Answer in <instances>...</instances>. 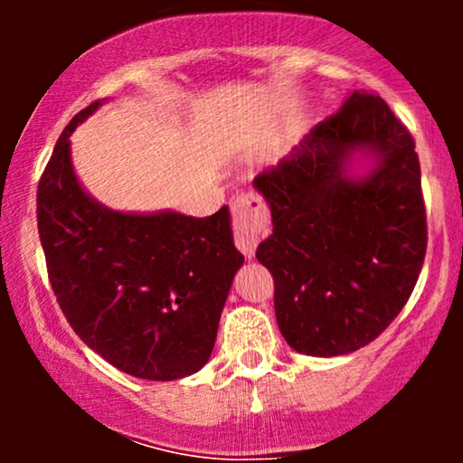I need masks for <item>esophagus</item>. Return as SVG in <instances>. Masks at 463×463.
<instances>
[{
  "label": "esophagus",
  "mask_w": 463,
  "mask_h": 463,
  "mask_svg": "<svg viewBox=\"0 0 463 463\" xmlns=\"http://www.w3.org/2000/svg\"><path fill=\"white\" fill-rule=\"evenodd\" d=\"M232 232L235 246L246 257H252L261 235L269 228V209L257 191H241L231 198Z\"/></svg>",
  "instance_id": "34e87169"
}]
</instances>
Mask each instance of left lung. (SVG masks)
I'll return each mask as SVG.
<instances>
[{"label": "left lung", "instance_id": "left-lung-1", "mask_svg": "<svg viewBox=\"0 0 463 463\" xmlns=\"http://www.w3.org/2000/svg\"><path fill=\"white\" fill-rule=\"evenodd\" d=\"M380 158L350 181L354 149ZM274 231L257 259L274 279L285 342L311 357L368 346L407 305L427 254L420 161L411 132L383 98L354 91L289 156L254 178Z\"/></svg>", "mask_w": 463, "mask_h": 463}]
</instances>
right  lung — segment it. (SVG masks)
<instances>
[{
    "label": "right lung",
    "instance_id": "add662e5",
    "mask_svg": "<svg viewBox=\"0 0 463 463\" xmlns=\"http://www.w3.org/2000/svg\"><path fill=\"white\" fill-rule=\"evenodd\" d=\"M62 130L36 191L47 276L76 335L121 372L150 381L194 374L211 357L243 254L228 206L209 217L104 209L73 176Z\"/></svg>",
    "mask_w": 463,
    "mask_h": 463
}]
</instances>
